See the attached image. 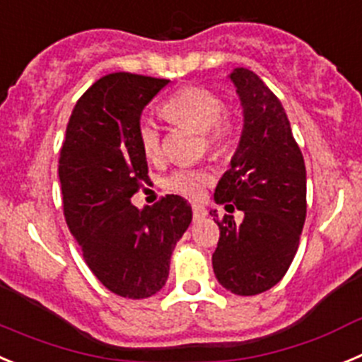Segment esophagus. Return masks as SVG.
Returning <instances> with one entry per match:
<instances>
[{"label":"esophagus","instance_id":"esophagus-1","mask_svg":"<svg viewBox=\"0 0 362 362\" xmlns=\"http://www.w3.org/2000/svg\"><path fill=\"white\" fill-rule=\"evenodd\" d=\"M205 214H207V211H205L204 205L193 204V216H194V218H204Z\"/></svg>","mask_w":362,"mask_h":362}]
</instances>
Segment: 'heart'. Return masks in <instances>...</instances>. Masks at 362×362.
<instances>
[{"instance_id":"1","label":"heart","mask_w":362,"mask_h":362,"mask_svg":"<svg viewBox=\"0 0 362 362\" xmlns=\"http://www.w3.org/2000/svg\"><path fill=\"white\" fill-rule=\"evenodd\" d=\"M160 112L175 124H187L200 129L205 146L216 157L226 155L233 148L234 135H236V117L213 90L200 86L182 88L162 104ZM136 135L146 158L155 160L160 157V132L151 120H142ZM211 182L213 175L207 169L180 168L165 180V187L180 197L198 198Z\"/></svg>"}]
</instances>
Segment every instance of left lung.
<instances>
[{
    "label": "left lung",
    "instance_id": "obj_1",
    "mask_svg": "<svg viewBox=\"0 0 362 362\" xmlns=\"http://www.w3.org/2000/svg\"><path fill=\"white\" fill-rule=\"evenodd\" d=\"M243 104L242 139L214 200L243 211L218 218L213 252L218 281L238 296L269 291L291 267L307 218V169L278 97L254 71L230 74Z\"/></svg>",
    "mask_w": 362,
    "mask_h": 362
}]
</instances>
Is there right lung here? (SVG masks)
<instances>
[{
  "label": "right lung",
  "mask_w": 362,
  "mask_h": 362,
  "mask_svg": "<svg viewBox=\"0 0 362 362\" xmlns=\"http://www.w3.org/2000/svg\"><path fill=\"white\" fill-rule=\"evenodd\" d=\"M169 79L115 71L77 100L59 155L63 213L86 265L113 294H157L175 245L191 223V205L165 194L139 211L129 198L148 184L139 144L146 104Z\"/></svg>",
  "instance_id": "1"
}]
</instances>
